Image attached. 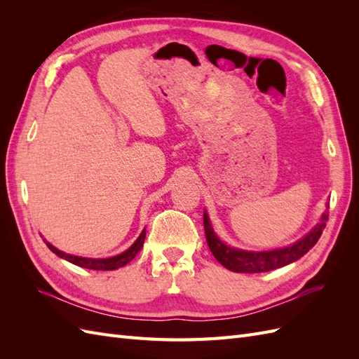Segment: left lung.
Segmentation results:
<instances>
[{
	"label": "left lung",
	"mask_w": 359,
	"mask_h": 359,
	"mask_svg": "<svg viewBox=\"0 0 359 359\" xmlns=\"http://www.w3.org/2000/svg\"><path fill=\"white\" fill-rule=\"evenodd\" d=\"M327 220H328V212H325L322 215L320 223L314 227L309 235L304 236L302 240L297 241L295 244L289 245L286 248L273 250V252H244V250L226 245L219 240V236L214 233L206 212L203 214V227H205L206 243H208L211 253L224 268L233 271V273L256 274V273H268V271L289 265L292 262H295V260H298L299 257H302L314 244L319 241L325 226H327Z\"/></svg>",
	"instance_id": "left-lung-1"
}]
</instances>
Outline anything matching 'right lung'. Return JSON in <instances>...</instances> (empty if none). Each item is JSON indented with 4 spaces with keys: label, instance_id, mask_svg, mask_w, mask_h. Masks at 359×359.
Listing matches in <instances>:
<instances>
[{
    "label": "right lung",
    "instance_id": "obj_1",
    "mask_svg": "<svg viewBox=\"0 0 359 359\" xmlns=\"http://www.w3.org/2000/svg\"><path fill=\"white\" fill-rule=\"evenodd\" d=\"M145 235L147 233H145V229H144L142 233L139 235L137 240L133 243V245L130 247L128 250H126L124 253L114 256V257H107V259H88V257H81V256H72V255L60 252L58 248H55L49 243H46V245L49 247L50 252H53L57 256L66 259V260H69V262L78 265V266L95 269V271H112V269H118V268L127 265L130 260H132L140 252V248H142L144 241H145Z\"/></svg>",
    "mask_w": 359,
    "mask_h": 359
}]
</instances>
